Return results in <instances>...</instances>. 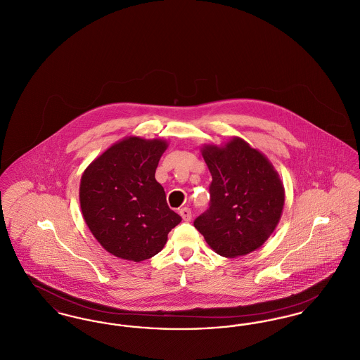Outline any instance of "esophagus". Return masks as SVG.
<instances>
[{
  "mask_svg": "<svg viewBox=\"0 0 360 360\" xmlns=\"http://www.w3.org/2000/svg\"><path fill=\"white\" fill-rule=\"evenodd\" d=\"M179 214L182 216V219H184L185 221H190V220H191V210H190L188 207H182V209L179 210Z\"/></svg>",
  "mask_w": 360,
  "mask_h": 360,
  "instance_id": "34e87169",
  "label": "esophagus"
}]
</instances>
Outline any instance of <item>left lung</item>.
Wrapping results in <instances>:
<instances>
[{"label": "left lung", "mask_w": 360, "mask_h": 360, "mask_svg": "<svg viewBox=\"0 0 360 360\" xmlns=\"http://www.w3.org/2000/svg\"><path fill=\"white\" fill-rule=\"evenodd\" d=\"M212 184L210 202L194 226L219 255L238 257L259 248L274 232L285 190L267 158L233 137L202 150Z\"/></svg>", "instance_id": "8db88e82"}]
</instances>
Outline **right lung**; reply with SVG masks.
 <instances>
[{"mask_svg": "<svg viewBox=\"0 0 360 360\" xmlns=\"http://www.w3.org/2000/svg\"><path fill=\"white\" fill-rule=\"evenodd\" d=\"M167 143L131 136L100 155L86 169L79 201L86 224L115 257L141 262L162 251L181 223L165 188L155 179Z\"/></svg>", "mask_w": 360, "mask_h": 360, "instance_id": "obj_1", "label": "right lung"}]
</instances>
